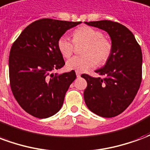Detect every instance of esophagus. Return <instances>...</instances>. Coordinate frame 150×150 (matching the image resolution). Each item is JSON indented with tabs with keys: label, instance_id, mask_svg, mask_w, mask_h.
I'll use <instances>...</instances> for the list:
<instances>
[{
	"label": "esophagus",
	"instance_id": "34e87169",
	"mask_svg": "<svg viewBox=\"0 0 150 150\" xmlns=\"http://www.w3.org/2000/svg\"><path fill=\"white\" fill-rule=\"evenodd\" d=\"M80 75H81V73H80V72L76 71V76H77V77H80Z\"/></svg>",
	"mask_w": 150,
	"mask_h": 150
}]
</instances>
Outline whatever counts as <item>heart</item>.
Instances as JSON below:
<instances>
[{
    "mask_svg": "<svg viewBox=\"0 0 150 150\" xmlns=\"http://www.w3.org/2000/svg\"><path fill=\"white\" fill-rule=\"evenodd\" d=\"M75 43L86 42L83 56H74L67 62L68 70L84 72L97 64H103L110 57L112 44L104 37L103 32L91 26L83 25L77 28L73 33ZM58 50L64 58L68 59L74 52V42L67 36L62 35L57 42Z\"/></svg>",
    "mask_w": 150,
    "mask_h": 150,
    "instance_id": "heart-1",
    "label": "heart"
}]
</instances>
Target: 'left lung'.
Instances as JSON below:
<instances>
[{
	"label": "left lung",
	"mask_w": 150,
	"mask_h": 150,
	"mask_svg": "<svg viewBox=\"0 0 150 150\" xmlns=\"http://www.w3.org/2000/svg\"><path fill=\"white\" fill-rule=\"evenodd\" d=\"M106 31L112 40V53L106 64L96 71L104 78L83 74L88 86L83 96L89 110L103 117L123 112L134 100L142 78V53L134 35L115 21L85 22Z\"/></svg>",
	"instance_id": "8db88e82"
}]
</instances>
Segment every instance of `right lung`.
<instances>
[{
	"mask_svg": "<svg viewBox=\"0 0 150 150\" xmlns=\"http://www.w3.org/2000/svg\"><path fill=\"white\" fill-rule=\"evenodd\" d=\"M80 23L40 19L29 25L13 44L8 59L10 88L19 105L33 116L47 118L61 109L76 75L75 71L53 73L65 65L57 42Z\"/></svg>",
	"mask_w": 150,
	"mask_h": 150,
	"instance_id": "right-lung-1",
	"label": "right lung"
}]
</instances>
